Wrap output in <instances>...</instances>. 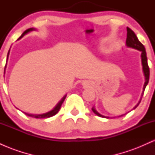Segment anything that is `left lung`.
<instances>
[{
	"mask_svg": "<svg viewBox=\"0 0 155 155\" xmlns=\"http://www.w3.org/2000/svg\"><path fill=\"white\" fill-rule=\"evenodd\" d=\"M127 39H126V44H127V47L134 48V49H138V50L141 51V55H140V56H141V63H142V66H143V74H144V76H145V83H144V85H143V92H142L141 97H140V101L138 102V104L134 107V108H136L137 106H138V104H140V101H141V98H142V96H143V92H144L146 87H147V84H148V82H149V68L148 65V63H147V52H146L144 46H143V44H142L139 41H138L136 35L135 34L134 32H133L132 30L130 29V28H127ZM134 108H133V109H134ZM92 111H93L94 113H95L96 115H97L98 117H106L103 116V115L100 114L99 113H97L94 108H92ZM122 116H123V115H121V117ZM107 118H108V117H107Z\"/></svg>",
	"mask_w": 155,
	"mask_h": 155,
	"instance_id": "obj_1",
	"label": "left lung"
}]
</instances>
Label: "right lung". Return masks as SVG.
<instances>
[{
	"mask_svg": "<svg viewBox=\"0 0 155 155\" xmlns=\"http://www.w3.org/2000/svg\"><path fill=\"white\" fill-rule=\"evenodd\" d=\"M33 30H34V29H33V28H29V29L26 30V31H25L24 33H22V35H21V36L19 37V38L18 39H17V40H19V39H20L21 38H22V37L24 36V35H25L26 33H28V32H30V31H33ZM8 54H9V51H8V54H7V59H8ZM6 66H5V68H6ZM65 97H66V95H65V96H64V97H63V99H62V100L60 101L59 103H58V105H57V106H55L54 109H53V110H51V111H50L47 112V113H46V114H28V113H25V112H23V113H24L25 114V115H27V116H28V117H33V118H36V119H44V118H49V117H51L54 116V115L58 113V111H59L60 108V107H61L62 104H63V103L64 100H65Z\"/></svg>",
	"mask_w": 155,
	"mask_h": 155,
	"instance_id": "add662e5",
	"label": "right lung"
}]
</instances>
